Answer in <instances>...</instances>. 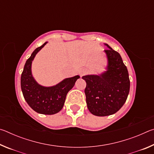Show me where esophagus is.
Segmentation results:
<instances>
[{"label": "esophagus", "mask_w": 154, "mask_h": 154, "mask_svg": "<svg viewBox=\"0 0 154 154\" xmlns=\"http://www.w3.org/2000/svg\"><path fill=\"white\" fill-rule=\"evenodd\" d=\"M88 72V71H86V70H85V69H83V70H82V71H81L80 72H79V75H80V76L81 77H82L83 75H85Z\"/></svg>", "instance_id": "esophagus-1"}]
</instances>
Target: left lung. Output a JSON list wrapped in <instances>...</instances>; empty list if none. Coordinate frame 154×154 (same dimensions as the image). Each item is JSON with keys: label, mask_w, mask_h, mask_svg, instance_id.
<instances>
[{"label": "left lung", "mask_w": 154, "mask_h": 154, "mask_svg": "<svg viewBox=\"0 0 154 154\" xmlns=\"http://www.w3.org/2000/svg\"><path fill=\"white\" fill-rule=\"evenodd\" d=\"M107 71L100 75H86L85 94L88 108L97 116L116 113L126 101L130 91L128 72L118 51L107 44Z\"/></svg>", "instance_id": "obj_1"}]
</instances>
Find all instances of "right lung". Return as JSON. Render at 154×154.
Returning <instances> with one entry per match:
<instances>
[{"mask_svg": "<svg viewBox=\"0 0 154 154\" xmlns=\"http://www.w3.org/2000/svg\"><path fill=\"white\" fill-rule=\"evenodd\" d=\"M47 43L36 48L26 62L21 75V88L26 101L34 111L41 114L53 115L63 107L67 93L80 77L67 78L52 87L41 86L36 82L31 73V64L37 52Z\"/></svg>", "mask_w": 154, "mask_h": 154, "instance_id": "1", "label": "right lung"}]
</instances>
